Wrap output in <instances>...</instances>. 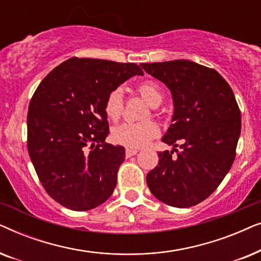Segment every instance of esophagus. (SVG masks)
<instances>
[{"label":"esophagus","instance_id":"obj_1","mask_svg":"<svg viewBox=\"0 0 261 261\" xmlns=\"http://www.w3.org/2000/svg\"><path fill=\"white\" fill-rule=\"evenodd\" d=\"M139 151L137 148H127L126 149V156L127 158H129V156H133V155H135L137 154Z\"/></svg>","mask_w":261,"mask_h":261}]
</instances>
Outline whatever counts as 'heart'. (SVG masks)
Masks as SVG:
<instances>
[{"label":"heart","mask_w":261,"mask_h":261,"mask_svg":"<svg viewBox=\"0 0 261 261\" xmlns=\"http://www.w3.org/2000/svg\"><path fill=\"white\" fill-rule=\"evenodd\" d=\"M137 91L146 103L152 108L158 107L163 102V92L159 85L153 81L141 82L137 87ZM123 110L122 92L119 89L113 90L107 96L105 102V113L110 121L120 119ZM159 133V128L153 121H141V122H124L116 126L112 130L114 142L123 145L126 147L139 148L148 144Z\"/></svg>","instance_id":"obj_1"}]
</instances>
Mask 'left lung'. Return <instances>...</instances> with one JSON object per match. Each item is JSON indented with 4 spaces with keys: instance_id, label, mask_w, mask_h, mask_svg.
I'll list each match as a JSON object with an SVG mask.
<instances>
[{
    "instance_id": "1",
    "label": "left lung",
    "mask_w": 261,
    "mask_h": 261,
    "mask_svg": "<svg viewBox=\"0 0 261 261\" xmlns=\"http://www.w3.org/2000/svg\"><path fill=\"white\" fill-rule=\"evenodd\" d=\"M141 67L170 89L174 107L162 139L174 148L158 153V165L146 177L149 190L176 208L198 204L216 190L235 159L241 113L233 90L216 70L190 60Z\"/></svg>"
}]
</instances>
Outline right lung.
Wrapping results in <instances>:
<instances>
[{
	"label": "right lung",
	"mask_w": 261,
	"mask_h": 261,
	"mask_svg": "<svg viewBox=\"0 0 261 261\" xmlns=\"http://www.w3.org/2000/svg\"><path fill=\"white\" fill-rule=\"evenodd\" d=\"M144 72L133 63L70 58L39 84L27 114V148L46 192L67 209L85 212L112 196L124 160L105 141L110 92Z\"/></svg>",
	"instance_id": "1"
}]
</instances>
